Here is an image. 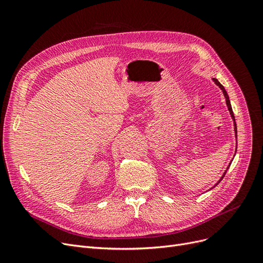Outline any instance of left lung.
<instances>
[{
    "instance_id": "obj_1",
    "label": "left lung",
    "mask_w": 263,
    "mask_h": 263,
    "mask_svg": "<svg viewBox=\"0 0 263 263\" xmlns=\"http://www.w3.org/2000/svg\"><path fill=\"white\" fill-rule=\"evenodd\" d=\"M213 81L215 82V84L216 85H218V87L219 89L222 91V94H224V97H225V99H226V105H227V107H228V110H229V114H230V116H232V119L234 121V130H235V136H236V138H237V125H236V121H235V116H234V112H233V108H232V104H230V100H229V97H228V94H227V92H226V90H225V87L222 86L220 83H219V81L217 80L216 78H213ZM237 151V150H236ZM235 155H236V153H235ZM233 161V160H232ZM232 161H230V163H229V165L227 166V169L225 170V172L222 173V176H221V178L218 180V182L216 183V184H215L213 187H215L216 186L218 183L222 180V178L225 177V174H226V172H227V170L229 169V166H230V164H232ZM212 187V189H213Z\"/></svg>"
}]
</instances>
